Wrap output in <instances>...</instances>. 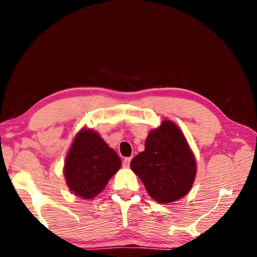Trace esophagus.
<instances>
[{
    "label": "esophagus",
    "mask_w": 257,
    "mask_h": 257,
    "mask_svg": "<svg viewBox=\"0 0 257 257\" xmlns=\"http://www.w3.org/2000/svg\"><path fill=\"white\" fill-rule=\"evenodd\" d=\"M130 162H132V158H125L122 162V165L124 168H129Z\"/></svg>",
    "instance_id": "obj_1"
}]
</instances>
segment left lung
I'll return each mask as SVG.
<instances>
[{"label": "left lung", "instance_id": "left-lung-1", "mask_svg": "<svg viewBox=\"0 0 257 257\" xmlns=\"http://www.w3.org/2000/svg\"><path fill=\"white\" fill-rule=\"evenodd\" d=\"M130 167L150 196L162 204L184 197L196 175V162L184 135L168 120L149 134L145 151L135 156Z\"/></svg>", "mask_w": 257, "mask_h": 257}]
</instances>
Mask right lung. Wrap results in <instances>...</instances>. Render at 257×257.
Segmentation results:
<instances>
[{
    "instance_id": "1",
    "label": "right lung",
    "mask_w": 257,
    "mask_h": 257,
    "mask_svg": "<svg viewBox=\"0 0 257 257\" xmlns=\"http://www.w3.org/2000/svg\"><path fill=\"white\" fill-rule=\"evenodd\" d=\"M118 154L92 130H81L69 151L64 165L67 184L76 195L93 198L119 170Z\"/></svg>"
}]
</instances>
